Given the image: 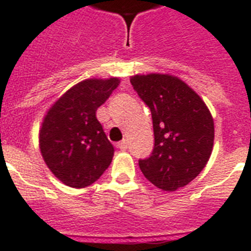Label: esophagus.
Instances as JSON below:
<instances>
[{"mask_svg": "<svg viewBox=\"0 0 251 251\" xmlns=\"http://www.w3.org/2000/svg\"><path fill=\"white\" fill-rule=\"evenodd\" d=\"M117 147H119L121 151H126L127 150V142H126V140H122V142H120V143L117 144Z\"/></svg>", "mask_w": 251, "mask_h": 251, "instance_id": "esophagus-1", "label": "esophagus"}]
</instances>
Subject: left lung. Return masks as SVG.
<instances>
[{"label":"left lung","instance_id":"left-lung-1","mask_svg":"<svg viewBox=\"0 0 251 251\" xmlns=\"http://www.w3.org/2000/svg\"><path fill=\"white\" fill-rule=\"evenodd\" d=\"M130 82L151 109L153 122V151L139 160L140 170L162 191L184 187L202 172L213 151L214 120L209 108L178 77L136 75Z\"/></svg>","mask_w":251,"mask_h":251}]
</instances>
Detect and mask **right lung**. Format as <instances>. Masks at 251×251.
Listing matches in <instances>:
<instances>
[{
    "instance_id": "right-lung-1",
    "label": "right lung",
    "mask_w": 251,
    "mask_h": 251,
    "mask_svg": "<svg viewBox=\"0 0 251 251\" xmlns=\"http://www.w3.org/2000/svg\"><path fill=\"white\" fill-rule=\"evenodd\" d=\"M120 85L117 77L81 81L63 94L45 116L40 150L52 174L72 188H85L111 165L115 148L97 109Z\"/></svg>"
}]
</instances>
